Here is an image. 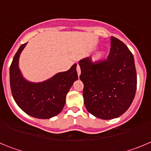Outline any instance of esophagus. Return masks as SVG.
Returning a JSON list of instances; mask_svg holds the SVG:
<instances>
[{
  "label": "esophagus",
  "mask_w": 151,
  "mask_h": 151,
  "mask_svg": "<svg viewBox=\"0 0 151 151\" xmlns=\"http://www.w3.org/2000/svg\"><path fill=\"white\" fill-rule=\"evenodd\" d=\"M76 70H77V73H78V76H79L80 75H81V69H80V66H79V65H78V64H77Z\"/></svg>",
  "instance_id": "obj_1"
}]
</instances>
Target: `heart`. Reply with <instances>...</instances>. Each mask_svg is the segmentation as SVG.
Segmentation results:
<instances>
[{"instance_id": "b5f03b06", "label": "heart", "mask_w": 151, "mask_h": 151, "mask_svg": "<svg viewBox=\"0 0 151 151\" xmlns=\"http://www.w3.org/2000/svg\"><path fill=\"white\" fill-rule=\"evenodd\" d=\"M105 56V51L104 50H98L93 55L92 57V61L94 63L100 62L104 59V57Z\"/></svg>"}]
</instances>
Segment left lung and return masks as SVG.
<instances>
[{"instance_id":"8db88e82","label":"left lung","mask_w":151,"mask_h":151,"mask_svg":"<svg viewBox=\"0 0 151 151\" xmlns=\"http://www.w3.org/2000/svg\"><path fill=\"white\" fill-rule=\"evenodd\" d=\"M110 40L106 60L94 63L86 57L78 62L85 107L102 119L122 115L132 104L137 87L132 54L120 40L113 36Z\"/></svg>"}]
</instances>
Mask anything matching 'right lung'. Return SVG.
<instances>
[{"instance_id":"1","label":"right lung","mask_w":151,"mask_h":151,"mask_svg":"<svg viewBox=\"0 0 151 151\" xmlns=\"http://www.w3.org/2000/svg\"><path fill=\"white\" fill-rule=\"evenodd\" d=\"M26 45L19 47L10 68L12 95L19 107L28 115L44 119L52 118L62 111L66 94L78 80L77 64H73L68 71L57 73L43 82L28 81L19 66V57Z\"/></svg>"}]
</instances>
